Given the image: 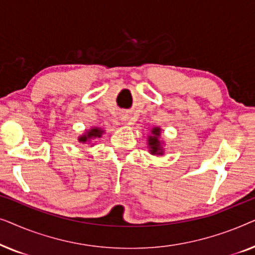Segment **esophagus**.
<instances>
[{"instance_id":"obj_1","label":"esophagus","mask_w":255,"mask_h":255,"mask_svg":"<svg viewBox=\"0 0 255 255\" xmlns=\"http://www.w3.org/2000/svg\"><path fill=\"white\" fill-rule=\"evenodd\" d=\"M123 121H124L127 124H132V122H131L130 117H128V116H124V117H123Z\"/></svg>"}]
</instances>
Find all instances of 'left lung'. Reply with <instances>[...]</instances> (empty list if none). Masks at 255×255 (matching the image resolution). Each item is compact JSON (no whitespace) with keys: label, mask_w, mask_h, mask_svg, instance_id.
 Returning <instances> with one entry per match:
<instances>
[{"label":"left lung","mask_w":255,"mask_h":255,"mask_svg":"<svg viewBox=\"0 0 255 255\" xmlns=\"http://www.w3.org/2000/svg\"><path fill=\"white\" fill-rule=\"evenodd\" d=\"M161 137V128L159 127H154L151 130V135L147 137L148 151L152 155H163L165 154V148L162 147L163 141L160 140Z\"/></svg>","instance_id":"8db88e82"}]
</instances>
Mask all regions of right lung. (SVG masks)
Instances as JSON below:
<instances>
[{
    "label": "right lung",
    "mask_w": 255,
    "mask_h": 255,
    "mask_svg": "<svg viewBox=\"0 0 255 255\" xmlns=\"http://www.w3.org/2000/svg\"><path fill=\"white\" fill-rule=\"evenodd\" d=\"M103 133H104V130H102V128L94 127V128H88L85 133L79 135L78 140H79V142H81V144H90L93 139L101 138Z\"/></svg>",
    "instance_id": "1"
}]
</instances>
